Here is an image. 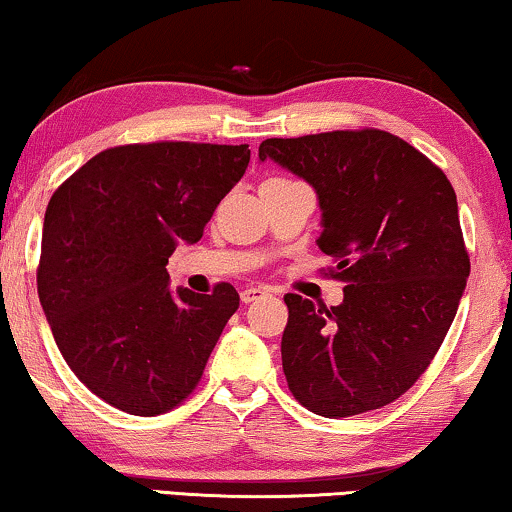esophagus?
<instances>
[{
  "label": "esophagus",
  "instance_id": "obj_1",
  "mask_svg": "<svg viewBox=\"0 0 512 512\" xmlns=\"http://www.w3.org/2000/svg\"><path fill=\"white\" fill-rule=\"evenodd\" d=\"M263 295H268V288H265V286H247V288H242L240 298H242L244 305H249V302L263 298Z\"/></svg>",
  "mask_w": 512,
  "mask_h": 512
}]
</instances>
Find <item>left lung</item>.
I'll list each match as a JSON object with an SVG mask.
<instances>
[{
	"label": "left lung",
	"mask_w": 512,
	"mask_h": 512,
	"mask_svg": "<svg viewBox=\"0 0 512 512\" xmlns=\"http://www.w3.org/2000/svg\"><path fill=\"white\" fill-rule=\"evenodd\" d=\"M258 159L314 187L323 254L344 302L286 293L281 365L293 397L325 418L381 409L434 360L469 277L453 184L388 131L268 138Z\"/></svg>",
	"instance_id": "8db88e82"
}]
</instances>
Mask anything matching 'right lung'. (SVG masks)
Returning <instances> with one entry per match:
<instances>
[{
    "label": "right lung",
    "instance_id": "1",
    "mask_svg": "<svg viewBox=\"0 0 512 512\" xmlns=\"http://www.w3.org/2000/svg\"><path fill=\"white\" fill-rule=\"evenodd\" d=\"M249 157V145L110 147L50 198L43 314L71 372L115 409L159 416L201 381L240 295L226 281L212 295L173 293L166 265L177 244L203 238Z\"/></svg>",
    "mask_w": 512,
    "mask_h": 512
}]
</instances>
